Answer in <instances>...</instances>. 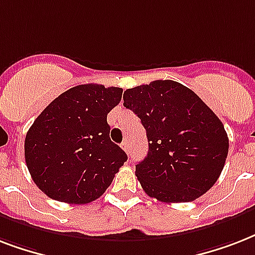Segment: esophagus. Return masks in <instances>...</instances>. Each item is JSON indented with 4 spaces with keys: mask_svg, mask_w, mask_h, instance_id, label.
I'll list each match as a JSON object with an SVG mask.
<instances>
[{
    "mask_svg": "<svg viewBox=\"0 0 255 255\" xmlns=\"http://www.w3.org/2000/svg\"><path fill=\"white\" fill-rule=\"evenodd\" d=\"M128 145H129V144H128V140H124L123 143H122V148H123L124 151L127 152L128 155H129V151H128Z\"/></svg>",
    "mask_w": 255,
    "mask_h": 255,
    "instance_id": "1",
    "label": "esophagus"
}]
</instances>
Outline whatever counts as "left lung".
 Listing matches in <instances>:
<instances>
[{"mask_svg":"<svg viewBox=\"0 0 255 255\" xmlns=\"http://www.w3.org/2000/svg\"><path fill=\"white\" fill-rule=\"evenodd\" d=\"M123 100L147 131L148 155L135 172L144 192L163 202H189L206 193L229 151L217 115L190 88L168 79L128 88Z\"/></svg>","mask_w":255,"mask_h":255,"instance_id":"1","label":"left lung"}]
</instances>
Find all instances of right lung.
Masks as SVG:
<instances>
[{
	"label": "right lung",
	"mask_w": 255,
	"mask_h": 255,
	"mask_svg": "<svg viewBox=\"0 0 255 255\" xmlns=\"http://www.w3.org/2000/svg\"><path fill=\"white\" fill-rule=\"evenodd\" d=\"M123 90L79 85L55 98L34 120L25 160L35 185L50 198L88 204L111 185L127 153L110 139L108 112Z\"/></svg>",
	"instance_id": "obj_1"
}]
</instances>
